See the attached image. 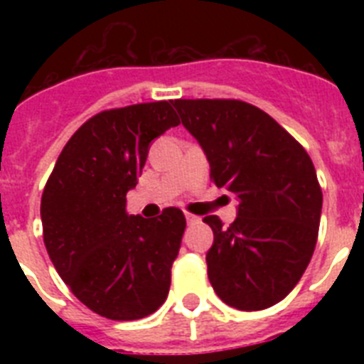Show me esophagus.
I'll return each instance as SVG.
<instances>
[{"mask_svg":"<svg viewBox=\"0 0 364 364\" xmlns=\"http://www.w3.org/2000/svg\"><path fill=\"white\" fill-rule=\"evenodd\" d=\"M186 222H188L189 226H193V224H198V222H200V217H197V215H191V213H186Z\"/></svg>","mask_w":364,"mask_h":364,"instance_id":"34e87169","label":"esophagus"}]
</instances>
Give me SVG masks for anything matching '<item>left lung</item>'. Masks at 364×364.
Wrapping results in <instances>:
<instances>
[{
  "label": "left lung",
  "mask_w": 364,
  "mask_h": 364,
  "mask_svg": "<svg viewBox=\"0 0 364 364\" xmlns=\"http://www.w3.org/2000/svg\"><path fill=\"white\" fill-rule=\"evenodd\" d=\"M180 120L204 151L217 188L233 193L237 218L215 215L205 253L208 277L222 301L242 311L277 304L314 255L321 193L301 144L269 114L239 100H175Z\"/></svg>",
  "instance_id": "left-lung-1"
}]
</instances>
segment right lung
Instances as JSON below:
<instances>
[{
  "instance_id": "obj_1",
  "label": "right lung",
  "mask_w": 364,
  "mask_h": 364,
  "mask_svg": "<svg viewBox=\"0 0 364 364\" xmlns=\"http://www.w3.org/2000/svg\"><path fill=\"white\" fill-rule=\"evenodd\" d=\"M173 102L104 111L70 136L41 197L43 242L76 297L102 317L134 321L159 310L186 230L184 213H125L151 142L180 124Z\"/></svg>"
}]
</instances>
